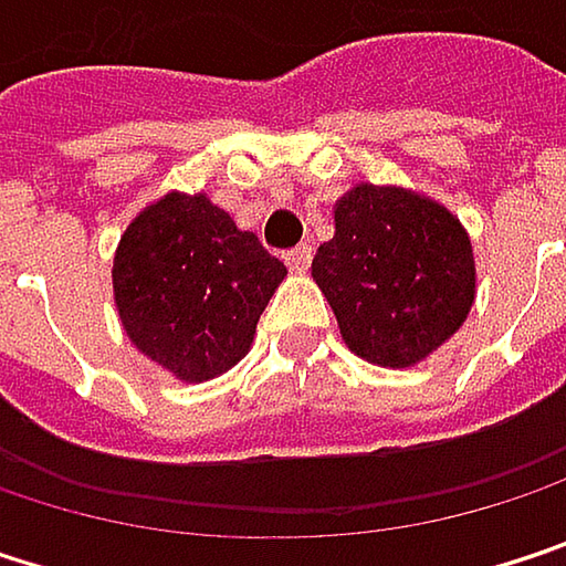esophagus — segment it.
<instances>
[{"mask_svg": "<svg viewBox=\"0 0 566 566\" xmlns=\"http://www.w3.org/2000/svg\"><path fill=\"white\" fill-rule=\"evenodd\" d=\"M311 255H314V252H311V245H297V249L284 252V262H287V269H291V272H297V275H301V272H307V269H311Z\"/></svg>", "mask_w": 566, "mask_h": 566, "instance_id": "obj_1", "label": "esophagus"}]
</instances>
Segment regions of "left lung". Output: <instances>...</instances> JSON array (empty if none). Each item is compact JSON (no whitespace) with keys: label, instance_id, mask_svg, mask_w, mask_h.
I'll use <instances>...</instances> for the list:
<instances>
[{"label":"left lung","instance_id":"1","mask_svg":"<svg viewBox=\"0 0 566 566\" xmlns=\"http://www.w3.org/2000/svg\"><path fill=\"white\" fill-rule=\"evenodd\" d=\"M311 275L344 344L377 367L426 360L475 304L469 232L446 206L402 186L360 182L344 192Z\"/></svg>","mask_w":566,"mask_h":566}]
</instances>
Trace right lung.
I'll use <instances>...</instances> for the list:
<instances>
[{
	"instance_id": "1",
	"label": "right lung",
	"mask_w": 566,
	"mask_h": 566,
	"mask_svg": "<svg viewBox=\"0 0 566 566\" xmlns=\"http://www.w3.org/2000/svg\"><path fill=\"white\" fill-rule=\"evenodd\" d=\"M287 269L206 192H167L120 235L114 304L134 347L176 380L235 367Z\"/></svg>"
}]
</instances>
